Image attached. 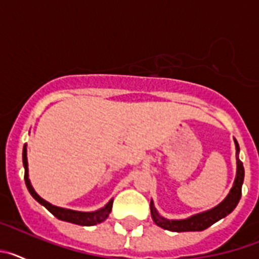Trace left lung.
<instances>
[{
    "instance_id": "obj_1",
    "label": "left lung",
    "mask_w": 259,
    "mask_h": 259,
    "mask_svg": "<svg viewBox=\"0 0 259 259\" xmlns=\"http://www.w3.org/2000/svg\"><path fill=\"white\" fill-rule=\"evenodd\" d=\"M235 144H236V153H239L240 148L236 140H235ZM244 175H245L244 166H242L241 161L237 158L236 179H235V183H233V187L231 189L230 194L226 197V200L223 202L219 203L218 206L209 210V211L193 215V217H191L188 219H183V221H168V219L162 218L161 215L157 212V210L154 209V206H153V202H150V211H152L153 221L159 227L164 228V230L172 231V232H188V231L206 230L210 226H212L215 222L221 221L222 218L227 217L237 206V203H239L240 198H241V187L242 182H244Z\"/></svg>"
}]
</instances>
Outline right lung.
<instances>
[{"label": "right lung", "instance_id": "1", "mask_svg": "<svg viewBox=\"0 0 259 259\" xmlns=\"http://www.w3.org/2000/svg\"><path fill=\"white\" fill-rule=\"evenodd\" d=\"M23 166H24V180H26L27 189H28V192L31 193V196L35 198L38 203H41L42 206L47 207V209L49 210V211L52 212L56 218L61 219V221L70 222V223L79 224V226H95V224L104 222L105 219L109 217L110 211H111V207H113V200L110 201L104 209L97 210V211H93V212H81V211H74V210H68V209H62V207L53 206L52 203L42 200V198H41L40 196L33 191L31 183H29L26 145H24V148H23Z\"/></svg>", "mask_w": 259, "mask_h": 259}]
</instances>
